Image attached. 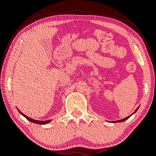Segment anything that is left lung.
<instances>
[{
    "label": "left lung",
    "mask_w": 156,
    "mask_h": 156,
    "mask_svg": "<svg viewBox=\"0 0 156 156\" xmlns=\"http://www.w3.org/2000/svg\"><path fill=\"white\" fill-rule=\"evenodd\" d=\"M138 108H139V107H138ZM138 108H137V109L136 110V111H134V113H132L131 115H130L129 116H128V117H126V118H123V119H121V120H115V121H111V122H112V123H120V122H123V121H124V120H127L128 118H129L130 117V116H131L132 115H133V114H134L135 113H136V112L137 111V110L138 109Z\"/></svg>",
    "instance_id": "1"
}]
</instances>
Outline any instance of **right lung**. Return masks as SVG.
<instances>
[{
  "label": "right lung",
  "mask_w": 156,
  "mask_h": 156,
  "mask_svg": "<svg viewBox=\"0 0 156 156\" xmlns=\"http://www.w3.org/2000/svg\"><path fill=\"white\" fill-rule=\"evenodd\" d=\"M18 111H19V113L21 114L22 115H23L24 117L26 118L27 120H28L29 121L32 122V123H37V124H40V125H45V124L48 123H50V122L51 121V120H34V119H33V118H30L28 117V116H27V115H24V114L23 113H21V112H20L19 110H18Z\"/></svg>",
  "instance_id": "1"
}]
</instances>
